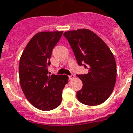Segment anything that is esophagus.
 <instances>
[{
	"label": "esophagus",
	"mask_w": 133,
	"mask_h": 133,
	"mask_svg": "<svg viewBox=\"0 0 133 133\" xmlns=\"http://www.w3.org/2000/svg\"><path fill=\"white\" fill-rule=\"evenodd\" d=\"M74 77H75V76H74V75L72 74V75H70V76H69V79L72 80V79H73V78H74Z\"/></svg>",
	"instance_id": "34e87169"
}]
</instances>
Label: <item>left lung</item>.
<instances>
[{
  "instance_id": "left-lung-1",
  "label": "left lung",
  "mask_w": 133,
  "mask_h": 133,
  "mask_svg": "<svg viewBox=\"0 0 133 133\" xmlns=\"http://www.w3.org/2000/svg\"><path fill=\"white\" fill-rule=\"evenodd\" d=\"M80 65L88 73L78 75L83 87L76 93L80 102L89 106L102 104L113 92L117 76L115 58L100 37L89 29H78L63 33Z\"/></svg>"
}]
</instances>
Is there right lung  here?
Returning <instances> with one entry per match:
<instances>
[{
	"mask_svg": "<svg viewBox=\"0 0 133 133\" xmlns=\"http://www.w3.org/2000/svg\"><path fill=\"white\" fill-rule=\"evenodd\" d=\"M63 31H43L29 42L20 57L19 77L22 90L29 102L42 111L59 107L62 91L68 83L66 75H48L52 50Z\"/></svg>",
	"mask_w": 133,
	"mask_h": 133,
	"instance_id": "right-lung-1",
	"label": "right lung"
}]
</instances>
